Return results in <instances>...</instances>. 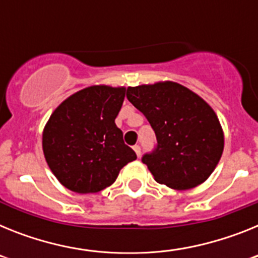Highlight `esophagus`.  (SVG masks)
I'll return each instance as SVG.
<instances>
[{
  "label": "esophagus",
  "mask_w": 258,
  "mask_h": 258,
  "mask_svg": "<svg viewBox=\"0 0 258 258\" xmlns=\"http://www.w3.org/2000/svg\"><path fill=\"white\" fill-rule=\"evenodd\" d=\"M133 150H134V151H136L137 156H138V157H141V147H140V146H138V145L133 146Z\"/></svg>",
  "instance_id": "obj_1"
}]
</instances>
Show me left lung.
I'll use <instances>...</instances> for the list:
<instances>
[{
    "label": "left lung",
    "instance_id": "obj_1",
    "mask_svg": "<svg viewBox=\"0 0 258 258\" xmlns=\"http://www.w3.org/2000/svg\"><path fill=\"white\" fill-rule=\"evenodd\" d=\"M126 98L146 116L156 134V150L142 159L155 181L179 191L206 182L225 145L213 108L174 81L129 86Z\"/></svg>",
    "mask_w": 258,
    "mask_h": 258
}]
</instances>
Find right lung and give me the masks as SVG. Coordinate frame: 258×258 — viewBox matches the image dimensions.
Returning <instances> with one entry per match:
<instances>
[{
	"label": "right lung",
	"mask_w": 258,
	"mask_h": 258,
	"mask_svg": "<svg viewBox=\"0 0 258 258\" xmlns=\"http://www.w3.org/2000/svg\"><path fill=\"white\" fill-rule=\"evenodd\" d=\"M125 93V86L92 85L70 95L52 111L42 132V151L50 170L66 188L99 192L137 159L115 124Z\"/></svg>",
	"instance_id": "right-lung-1"
}]
</instances>
